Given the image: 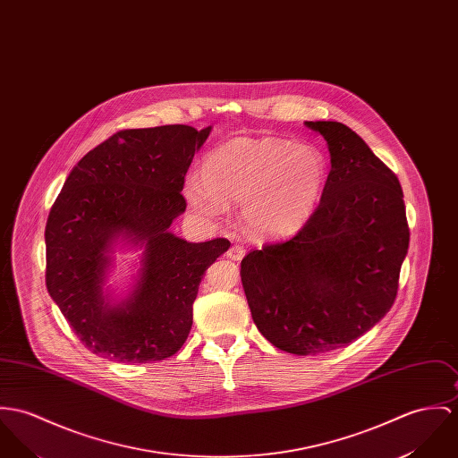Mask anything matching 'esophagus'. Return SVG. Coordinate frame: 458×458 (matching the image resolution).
Masks as SVG:
<instances>
[{
	"label": "esophagus",
	"instance_id": "1",
	"mask_svg": "<svg viewBox=\"0 0 458 458\" xmlns=\"http://www.w3.org/2000/svg\"><path fill=\"white\" fill-rule=\"evenodd\" d=\"M227 257L233 260H242L245 257V249L242 245H233L231 249L227 250Z\"/></svg>",
	"mask_w": 458,
	"mask_h": 458
}]
</instances>
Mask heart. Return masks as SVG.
I'll use <instances>...</instances> for the list:
<instances>
[{
	"label": "heart",
	"mask_w": 458,
	"mask_h": 458,
	"mask_svg": "<svg viewBox=\"0 0 458 458\" xmlns=\"http://www.w3.org/2000/svg\"><path fill=\"white\" fill-rule=\"evenodd\" d=\"M329 176L327 157L310 143L236 138L211 150L203 174L185 178L183 196L203 220H216L227 201H242V220L255 236H284L318 207Z\"/></svg>",
	"instance_id": "obj_1"
}]
</instances>
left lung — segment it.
I'll return each mask as SVG.
<instances>
[{
    "mask_svg": "<svg viewBox=\"0 0 458 458\" xmlns=\"http://www.w3.org/2000/svg\"><path fill=\"white\" fill-rule=\"evenodd\" d=\"M304 124L331 154L322 199L293 238L250 251L242 284L271 344L317 355L350 344L390 311L410 227L397 176L355 131L333 121Z\"/></svg>",
    "mask_w": 458,
    "mask_h": 458,
    "instance_id": "8db88e82",
    "label": "left lung"
}]
</instances>
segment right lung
<instances>
[{
    "label": "right lung",
    "instance_id": "right-lung-1",
    "mask_svg": "<svg viewBox=\"0 0 458 458\" xmlns=\"http://www.w3.org/2000/svg\"><path fill=\"white\" fill-rule=\"evenodd\" d=\"M211 125L124 129L87 152L68 174L47 227V291L92 353L117 362L174 355L192 327V304L225 238L189 243L171 233L194 154ZM117 241L144 249L133 291L104 289Z\"/></svg>",
    "mask_w": 458,
    "mask_h": 458
}]
</instances>
